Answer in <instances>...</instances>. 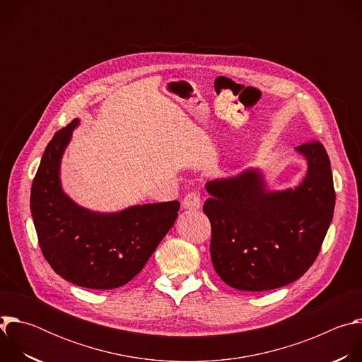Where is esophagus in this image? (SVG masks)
I'll use <instances>...</instances> for the list:
<instances>
[{
  "instance_id": "obj_1",
  "label": "esophagus",
  "mask_w": 362,
  "mask_h": 362,
  "mask_svg": "<svg viewBox=\"0 0 362 362\" xmlns=\"http://www.w3.org/2000/svg\"><path fill=\"white\" fill-rule=\"evenodd\" d=\"M183 208L185 209H190V211H197L200 206H202V197H200V193L193 190V192H189L185 197H183Z\"/></svg>"
}]
</instances>
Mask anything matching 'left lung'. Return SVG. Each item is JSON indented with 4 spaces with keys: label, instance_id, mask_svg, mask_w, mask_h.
<instances>
[{
    "label": "left lung",
    "instance_id": "1",
    "mask_svg": "<svg viewBox=\"0 0 362 362\" xmlns=\"http://www.w3.org/2000/svg\"><path fill=\"white\" fill-rule=\"evenodd\" d=\"M308 160L296 189L268 192L257 170L206 185L216 274L239 291H269L299 279L315 262L335 208L331 162L318 140L296 147Z\"/></svg>",
    "mask_w": 362,
    "mask_h": 362
}]
</instances>
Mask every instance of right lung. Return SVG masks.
<instances>
[{"label":"right lung","mask_w":362,"mask_h":362,"mask_svg":"<svg viewBox=\"0 0 362 362\" xmlns=\"http://www.w3.org/2000/svg\"><path fill=\"white\" fill-rule=\"evenodd\" d=\"M78 120L47 144L31 186V215L49 267L66 281L90 289L126 285L146 265L173 226L177 200L148 203L101 215L80 208L60 185V160Z\"/></svg>","instance_id":"right-lung-1"}]
</instances>
